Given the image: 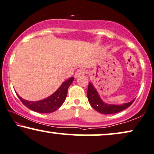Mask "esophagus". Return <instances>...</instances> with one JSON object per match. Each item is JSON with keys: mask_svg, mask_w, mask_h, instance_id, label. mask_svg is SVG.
Segmentation results:
<instances>
[{"mask_svg": "<svg viewBox=\"0 0 154 154\" xmlns=\"http://www.w3.org/2000/svg\"><path fill=\"white\" fill-rule=\"evenodd\" d=\"M85 73V69H78L75 74V78H77L79 76L84 75Z\"/></svg>", "mask_w": 154, "mask_h": 154, "instance_id": "esophagus-1", "label": "esophagus"}]
</instances>
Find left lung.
<instances>
[{
  "label": "left lung",
  "instance_id": "left-lung-1",
  "mask_svg": "<svg viewBox=\"0 0 154 154\" xmlns=\"http://www.w3.org/2000/svg\"><path fill=\"white\" fill-rule=\"evenodd\" d=\"M87 98L91 107L97 110L98 112L103 114H112L122 111L132 105L134 101V99L133 101L124 103L122 105H113V104L106 103L102 101L100 96L98 95V91L90 82L88 86Z\"/></svg>",
  "mask_w": 154,
  "mask_h": 154
}]
</instances>
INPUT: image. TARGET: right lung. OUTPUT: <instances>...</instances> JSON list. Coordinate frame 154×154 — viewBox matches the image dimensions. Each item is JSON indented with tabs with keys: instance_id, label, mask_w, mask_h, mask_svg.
<instances>
[{
	"instance_id": "right-lung-1",
	"label": "right lung",
	"mask_w": 154,
	"mask_h": 154,
	"mask_svg": "<svg viewBox=\"0 0 154 154\" xmlns=\"http://www.w3.org/2000/svg\"><path fill=\"white\" fill-rule=\"evenodd\" d=\"M74 79H75L74 77H70L64 82L58 90L55 91L52 95L41 101H26L20 97L18 94L17 95L22 103L30 110L41 113H50L58 110L64 103L67 94V89L72 83Z\"/></svg>"
}]
</instances>
